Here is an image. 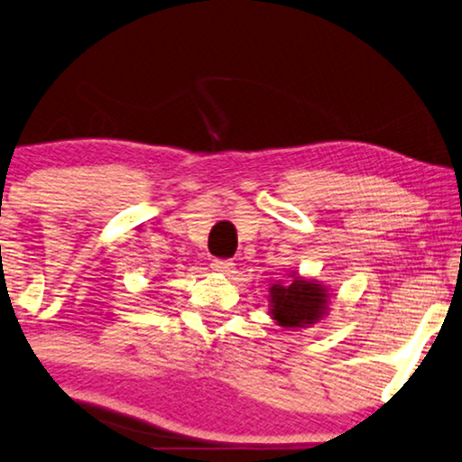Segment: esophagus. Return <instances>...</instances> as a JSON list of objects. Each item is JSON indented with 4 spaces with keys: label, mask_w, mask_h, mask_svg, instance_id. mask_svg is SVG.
Wrapping results in <instances>:
<instances>
[{
    "label": "esophagus",
    "mask_w": 462,
    "mask_h": 462,
    "mask_svg": "<svg viewBox=\"0 0 462 462\" xmlns=\"http://www.w3.org/2000/svg\"><path fill=\"white\" fill-rule=\"evenodd\" d=\"M211 268H213V271H217V273L230 274V273H235V262H232V260H213Z\"/></svg>",
    "instance_id": "esophagus-1"
}]
</instances>
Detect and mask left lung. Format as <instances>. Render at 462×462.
Returning a JSON list of instances; mask_svg holds the SVG:
<instances>
[{"label":"left lung","mask_w":462,"mask_h":462,"mask_svg":"<svg viewBox=\"0 0 462 462\" xmlns=\"http://www.w3.org/2000/svg\"><path fill=\"white\" fill-rule=\"evenodd\" d=\"M291 282H274L268 288V302H271V318L282 328H309L319 322L328 313V288L315 279L299 277L296 273L290 274Z\"/></svg>","instance_id":"obj_1"}]
</instances>
